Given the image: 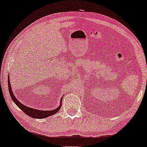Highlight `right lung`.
I'll use <instances>...</instances> for the list:
<instances>
[{
	"label": "right lung",
	"instance_id": "add662e5",
	"mask_svg": "<svg viewBox=\"0 0 147 147\" xmlns=\"http://www.w3.org/2000/svg\"><path fill=\"white\" fill-rule=\"evenodd\" d=\"M9 80H10V78L9 75V77H8V85H9V90L10 96H11L12 100H13V102H15V104L22 110V111L25 112L27 115L30 116V117H32L33 118H37V119H41V118L49 117V116L53 115V114L57 113V112L60 110V108H61V101H62V98H63V96H62L61 100H60L59 106H58L57 108H55V109L52 110H39L37 109H34L33 108H30L29 106L24 105V104H22L21 102H20L19 100L16 98L15 96L14 95L13 90H12V87L11 86V84H10Z\"/></svg>",
	"mask_w": 147,
	"mask_h": 147
}]
</instances>
